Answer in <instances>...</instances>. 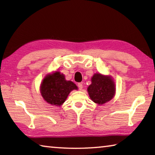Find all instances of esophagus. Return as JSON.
I'll use <instances>...</instances> for the list:
<instances>
[{"instance_id":"esophagus-1","label":"esophagus","mask_w":155,"mask_h":155,"mask_svg":"<svg viewBox=\"0 0 155 155\" xmlns=\"http://www.w3.org/2000/svg\"><path fill=\"white\" fill-rule=\"evenodd\" d=\"M78 89H79L80 90H81L83 89V84H82V83H78Z\"/></svg>"}]
</instances>
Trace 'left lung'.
<instances>
[{"mask_svg":"<svg viewBox=\"0 0 155 155\" xmlns=\"http://www.w3.org/2000/svg\"><path fill=\"white\" fill-rule=\"evenodd\" d=\"M92 83L87 87L91 100L98 105H103L114 98L116 86L112 77L101 73H95L91 78Z\"/></svg>","mask_w":155,"mask_h":155,"instance_id":"8db88e82","label":"left lung"}]
</instances>
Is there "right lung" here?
I'll return each mask as SVG.
<instances>
[{
    "label": "right lung",
    "mask_w": 155,
    "mask_h": 155,
    "mask_svg": "<svg viewBox=\"0 0 155 155\" xmlns=\"http://www.w3.org/2000/svg\"><path fill=\"white\" fill-rule=\"evenodd\" d=\"M78 87L71 81L65 79V75L58 71L47 74L40 86L43 99L49 104L61 106L67 99L68 95Z\"/></svg>",
    "instance_id": "1"
}]
</instances>
